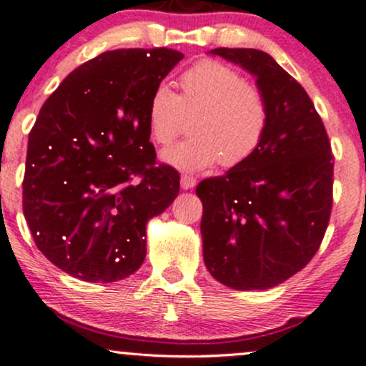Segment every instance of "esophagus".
I'll return each instance as SVG.
<instances>
[{"instance_id": "esophagus-1", "label": "esophagus", "mask_w": 366, "mask_h": 366, "mask_svg": "<svg viewBox=\"0 0 366 366\" xmlns=\"http://www.w3.org/2000/svg\"><path fill=\"white\" fill-rule=\"evenodd\" d=\"M180 186H182V189H192L196 186V179L194 177H191V175H182V177H180Z\"/></svg>"}]
</instances>
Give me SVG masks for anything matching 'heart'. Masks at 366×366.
Wrapping results in <instances>:
<instances>
[{"label": "heart", "mask_w": 366, "mask_h": 366, "mask_svg": "<svg viewBox=\"0 0 366 366\" xmlns=\"http://www.w3.org/2000/svg\"><path fill=\"white\" fill-rule=\"evenodd\" d=\"M177 86L179 94L167 86H158L151 94L149 134L154 142L167 146L180 134L186 115H196L191 125L194 137L163 151V162L194 172L218 162L236 167L253 157L270 122L262 87L218 60L196 63L180 75Z\"/></svg>", "instance_id": "b5f03b06"}]
</instances>
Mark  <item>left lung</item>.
Listing matches in <instances>:
<instances>
[{
    "instance_id": "8db88e82",
    "label": "left lung",
    "mask_w": 366,
    "mask_h": 366,
    "mask_svg": "<svg viewBox=\"0 0 366 366\" xmlns=\"http://www.w3.org/2000/svg\"><path fill=\"white\" fill-rule=\"evenodd\" d=\"M209 53L254 75L270 122L253 157L197 184L204 264L227 287L270 289L305 268L325 236L334 184L329 136L303 86L270 54Z\"/></svg>"
}]
</instances>
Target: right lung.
I'll return each instance as SVG.
<instances>
[{"instance_id": "1", "label": "right lung", "mask_w": 366, "mask_h": 366, "mask_svg": "<svg viewBox=\"0 0 366 366\" xmlns=\"http://www.w3.org/2000/svg\"><path fill=\"white\" fill-rule=\"evenodd\" d=\"M184 54L115 49L63 79L29 134L24 215L65 274L115 282L146 258V224L179 194V172L149 142L153 91Z\"/></svg>"}]
</instances>
